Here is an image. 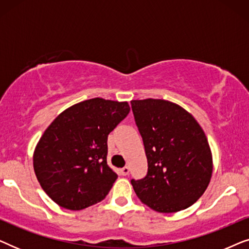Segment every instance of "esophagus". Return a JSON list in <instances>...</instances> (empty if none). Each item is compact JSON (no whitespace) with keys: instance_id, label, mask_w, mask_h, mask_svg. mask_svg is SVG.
<instances>
[{"instance_id":"1","label":"esophagus","mask_w":249,"mask_h":249,"mask_svg":"<svg viewBox=\"0 0 249 249\" xmlns=\"http://www.w3.org/2000/svg\"><path fill=\"white\" fill-rule=\"evenodd\" d=\"M120 173H121V176H128L129 175V168H128V166H124V168L120 170Z\"/></svg>"}]
</instances>
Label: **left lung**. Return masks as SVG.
<instances>
[{
  "instance_id": "left-lung-1",
  "label": "left lung",
  "mask_w": 249,
  "mask_h": 249,
  "mask_svg": "<svg viewBox=\"0 0 249 249\" xmlns=\"http://www.w3.org/2000/svg\"><path fill=\"white\" fill-rule=\"evenodd\" d=\"M142 138L147 173L131 179L138 198L152 210L172 213L193 205L212 176V155L203 129L192 114L169 101H131Z\"/></svg>"
}]
</instances>
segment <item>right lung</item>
Returning <instances> with one entry per match:
<instances>
[{"label": "right lung", "instance_id": "obj_1", "mask_svg": "<svg viewBox=\"0 0 249 249\" xmlns=\"http://www.w3.org/2000/svg\"><path fill=\"white\" fill-rule=\"evenodd\" d=\"M130 107L96 97L62 112L46 129L34 154V170L49 197L78 211L103 200L118 176L108 168L107 136Z\"/></svg>", "mask_w": 249, "mask_h": 249}]
</instances>
